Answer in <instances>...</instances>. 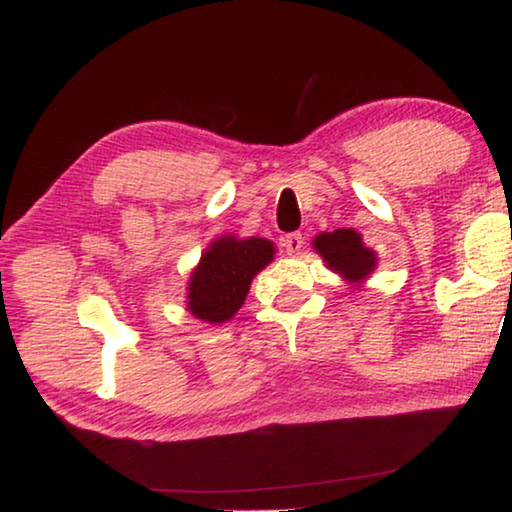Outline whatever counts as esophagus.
<instances>
[{
	"mask_svg": "<svg viewBox=\"0 0 512 512\" xmlns=\"http://www.w3.org/2000/svg\"><path fill=\"white\" fill-rule=\"evenodd\" d=\"M303 243H305V237L300 232H291L287 237H282V246H285L287 255H298L300 250H303Z\"/></svg>",
	"mask_w": 512,
	"mask_h": 512,
	"instance_id": "1",
	"label": "esophagus"
}]
</instances>
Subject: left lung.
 <instances>
[{"instance_id": "obj_1", "label": "left lung", "mask_w": 512, "mask_h": 512, "mask_svg": "<svg viewBox=\"0 0 512 512\" xmlns=\"http://www.w3.org/2000/svg\"><path fill=\"white\" fill-rule=\"evenodd\" d=\"M314 248L323 262L348 282H362L376 269V253L364 246L355 230L321 232L314 239Z\"/></svg>"}]
</instances>
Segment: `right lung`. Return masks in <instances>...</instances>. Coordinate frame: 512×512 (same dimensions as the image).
<instances>
[{
  "instance_id": "add662e5",
  "label": "right lung",
  "mask_w": 512,
  "mask_h": 512,
  "mask_svg": "<svg viewBox=\"0 0 512 512\" xmlns=\"http://www.w3.org/2000/svg\"><path fill=\"white\" fill-rule=\"evenodd\" d=\"M273 255L269 239L218 237L191 271L186 310L205 323L230 321L246 300L250 282L273 262Z\"/></svg>"
}]
</instances>
